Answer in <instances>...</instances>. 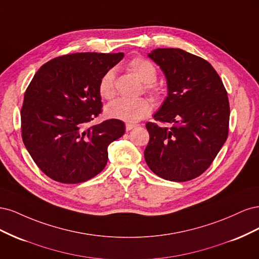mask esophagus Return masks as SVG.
Returning a JSON list of instances; mask_svg holds the SVG:
<instances>
[{"label": "esophagus", "mask_w": 259, "mask_h": 259, "mask_svg": "<svg viewBox=\"0 0 259 259\" xmlns=\"http://www.w3.org/2000/svg\"><path fill=\"white\" fill-rule=\"evenodd\" d=\"M137 127V125H135V124H130V123H127L126 125H125V128H126V131L128 132V131H132V130H134V128H136Z\"/></svg>", "instance_id": "obj_1"}]
</instances>
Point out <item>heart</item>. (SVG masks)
I'll use <instances>...</instances> for the list:
<instances>
[{"label":"heart","mask_w":259,"mask_h":259,"mask_svg":"<svg viewBox=\"0 0 259 259\" xmlns=\"http://www.w3.org/2000/svg\"><path fill=\"white\" fill-rule=\"evenodd\" d=\"M127 69L134 73L138 79L145 83V90L152 96L159 97L161 89L154 83L156 79V68L148 59L137 57L131 60ZM98 93L101 98L112 99L115 95V75L113 70H108L100 77L98 83ZM153 104L148 98H138L135 100L116 99L106 107V115L110 119H115L126 123H136L152 111Z\"/></svg>","instance_id":"obj_1"}]
</instances>
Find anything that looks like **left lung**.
I'll use <instances>...</instances> for the list:
<instances>
[{
  "label": "left lung",
  "instance_id": "8db88e82",
  "mask_svg": "<svg viewBox=\"0 0 259 259\" xmlns=\"http://www.w3.org/2000/svg\"><path fill=\"white\" fill-rule=\"evenodd\" d=\"M167 83V97L153 115L173 126L148 122L145 160L155 175L188 182L209 167L228 137L230 107L227 91L208 61L180 49L148 54Z\"/></svg>",
  "mask_w": 259,
  "mask_h": 259
}]
</instances>
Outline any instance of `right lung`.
<instances>
[{"instance_id": "add662e5", "label": "right lung", "mask_w": 259, "mask_h": 259, "mask_svg": "<svg viewBox=\"0 0 259 259\" xmlns=\"http://www.w3.org/2000/svg\"><path fill=\"white\" fill-rule=\"evenodd\" d=\"M123 53H75L56 57L34 74L21 108V136L43 173L62 184L84 183L108 161V146L122 137L124 122L88 126L101 113L98 83Z\"/></svg>"}]
</instances>
